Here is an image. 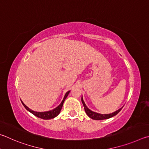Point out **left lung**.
Listing matches in <instances>:
<instances>
[{
    "mask_svg": "<svg viewBox=\"0 0 149 149\" xmlns=\"http://www.w3.org/2000/svg\"><path fill=\"white\" fill-rule=\"evenodd\" d=\"M82 102L83 105H84V110L85 112L86 113L87 115L90 117V118H92L93 120H105V119H108V118H110L111 117H113L114 116L116 115L117 114H118L120 111H121V109H122L120 108L119 109L118 111H116L115 112H114L113 113H111V114H100V113H95V112H93L92 111L90 110L87 107V106L86 105V104L84 103V100H83V99L82 97Z\"/></svg>",
    "mask_w": 149,
    "mask_h": 149,
    "instance_id": "left-lung-1",
    "label": "left lung"
}]
</instances>
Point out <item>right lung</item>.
I'll list each match as a JSON object with an SVG mask.
<instances>
[{"label":"right lung","mask_w":149,"mask_h":149,"mask_svg":"<svg viewBox=\"0 0 149 149\" xmlns=\"http://www.w3.org/2000/svg\"><path fill=\"white\" fill-rule=\"evenodd\" d=\"M69 92H70V91H69V92H67L66 93H65L63 100V101H61V103H60V105L59 106H57L56 108L54 109L53 110L46 111V112H35V111H34L33 110H31V109H30L29 107H27L23 103L22 101H22V103L23 104V105L24 106V107L26 109H27L28 111H29L30 113H31L33 114H34L35 116H37L40 118L44 119V120H49V119H52V118H55V117L57 116L59 114L60 111H61V109H62L63 104L65 99L67 98L68 95H69Z\"/></svg>","instance_id":"obj_1"}]
</instances>
